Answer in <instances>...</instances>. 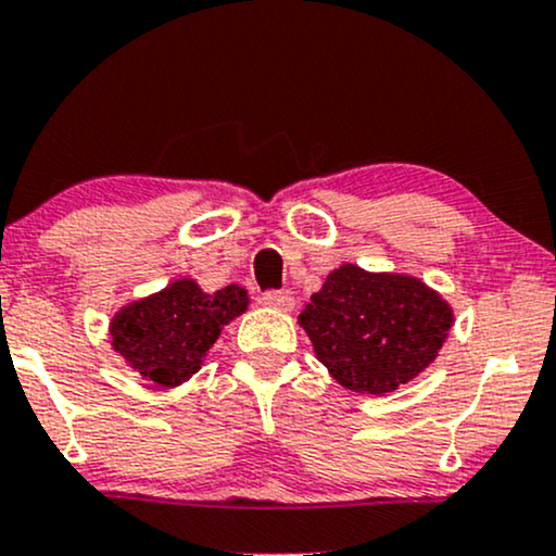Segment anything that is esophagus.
<instances>
[{
    "label": "esophagus",
    "mask_w": 556,
    "mask_h": 556,
    "mask_svg": "<svg viewBox=\"0 0 556 556\" xmlns=\"http://www.w3.org/2000/svg\"><path fill=\"white\" fill-rule=\"evenodd\" d=\"M261 303L269 305V308H274V311H282V314L295 308V298H292L290 292H279V290L264 292V295H261Z\"/></svg>",
    "instance_id": "1"
}]
</instances>
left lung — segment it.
I'll return each mask as SVG.
<instances>
[{"label":"left lung","instance_id":"1","mask_svg":"<svg viewBox=\"0 0 556 556\" xmlns=\"http://www.w3.org/2000/svg\"><path fill=\"white\" fill-rule=\"evenodd\" d=\"M298 321L342 387L387 394L437 361L452 329V308L416 277L342 264Z\"/></svg>","mask_w":556,"mask_h":556}]
</instances>
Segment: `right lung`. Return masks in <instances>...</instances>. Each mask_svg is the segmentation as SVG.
Returning <instances> with one entry per match:
<instances>
[{
	"instance_id": "add662e5",
	"label": "right lung",
	"mask_w": 556,
	"mask_h": 556,
	"mask_svg": "<svg viewBox=\"0 0 556 556\" xmlns=\"http://www.w3.org/2000/svg\"><path fill=\"white\" fill-rule=\"evenodd\" d=\"M245 308L248 292L238 285L208 295L193 279H177L117 311L110 324L112 348L140 376L177 387L201 368L222 327Z\"/></svg>"
}]
</instances>
